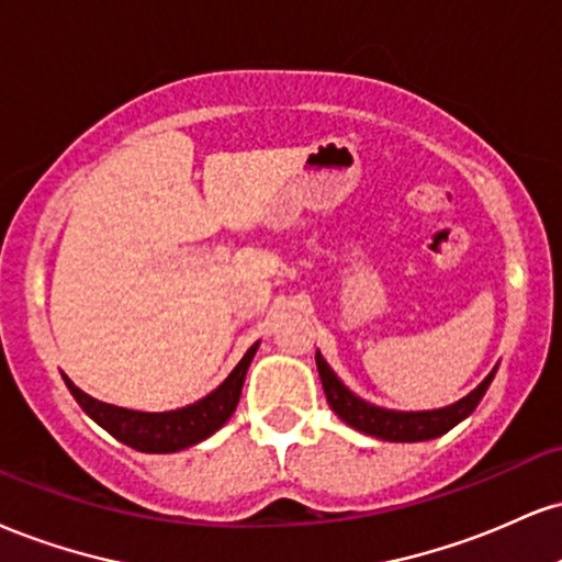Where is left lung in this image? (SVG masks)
<instances>
[{
    "label": "left lung",
    "instance_id": "obj_1",
    "mask_svg": "<svg viewBox=\"0 0 562 562\" xmlns=\"http://www.w3.org/2000/svg\"><path fill=\"white\" fill-rule=\"evenodd\" d=\"M316 369H319L324 395H327L329 408L335 411L348 427H353L363 435L387 439V442H424V439L442 437L463 418H469L476 411L479 401L484 397L486 387L495 380L497 367L484 376V382L461 397L458 403L445 405V408L431 411H395L374 405L363 397H358L353 390L346 387V382L335 374L333 367L324 361V356L316 350Z\"/></svg>",
    "mask_w": 562,
    "mask_h": 562
}]
</instances>
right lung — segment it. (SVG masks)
<instances>
[{
    "instance_id": "obj_1",
    "label": "right lung",
    "mask_w": 562,
    "mask_h": 562,
    "mask_svg": "<svg viewBox=\"0 0 562 562\" xmlns=\"http://www.w3.org/2000/svg\"><path fill=\"white\" fill-rule=\"evenodd\" d=\"M259 342H254L240 358V363L229 371V376L220 387L209 392L206 397L191 405H182L175 411H131L120 408V405L97 401V397L86 395L83 390L70 382V376L63 374L67 390L72 392L80 408L86 411L101 429H106L114 439L125 442L127 448L140 452H178L191 448V445L204 442L212 437L216 429L227 424V418L235 414L240 401L243 382H246V371L251 367Z\"/></svg>"
}]
</instances>
